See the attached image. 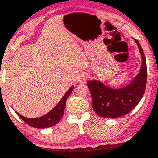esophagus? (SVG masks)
I'll return each instance as SVG.
<instances>
[{"mask_svg": "<svg viewBox=\"0 0 158 158\" xmlns=\"http://www.w3.org/2000/svg\"><path fill=\"white\" fill-rule=\"evenodd\" d=\"M86 79H87V76H86V75H82V76L79 77V83H86Z\"/></svg>", "mask_w": 158, "mask_h": 158, "instance_id": "esophagus-1", "label": "esophagus"}]
</instances>
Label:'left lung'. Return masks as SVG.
Segmentation results:
<instances>
[{
    "mask_svg": "<svg viewBox=\"0 0 158 158\" xmlns=\"http://www.w3.org/2000/svg\"><path fill=\"white\" fill-rule=\"evenodd\" d=\"M135 41L142 57V65L139 73L127 86L113 89L99 80L88 81L93 108L101 117L116 118L126 115L136 107L143 96L147 83V63L140 44L136 40Z\"/></svg>",
    "mask_w": 158,
    "mask_h": 158,
    "instance_id": "left-lung-1",
    "label": "left lung"
}]
</instances>
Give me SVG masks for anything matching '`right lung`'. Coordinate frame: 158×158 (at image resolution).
<instances>
[{
    "label": "right lung",
    "instance_id": "add662e5",
    "mask_svg": "<svg viewBox=\"0 0 158 158\" xmlns=\"http://www.w3.org/2000/svg\"><path fill=\"white\" fill-rule=\"evenodd\" d=\"M73 88H74V86L70 87V89L63 96L61 101H59L58 104L51 111H49L48 114H44V116L36 118H26L19 114V113H16L22 120L24 121L26 123H27L29 126H32V127L36 128V129H45V128L51 127L58 123L62 118L63 114H64L66 101L69 95L72 94Z\"/></svg>",
    "mask_w": 158,
    "mask_h": 158
}]
</instances>
